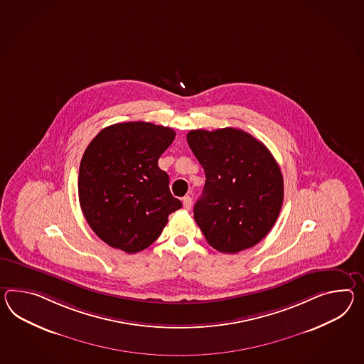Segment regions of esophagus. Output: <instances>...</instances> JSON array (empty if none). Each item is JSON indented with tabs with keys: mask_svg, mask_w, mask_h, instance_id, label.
I'll return each mask as SVG.
<instances>
[{
	"mask_svg": "<svg viewBox=\"0 0 364 364\" xmlns=\"http://www.w3.org/2000/svg\"><path fill=\"white\" fill-rule=\"evenodd\" d=\"M183 206H184V209H186V210H189L192 208V198L189 196L183 197Z\"/></svg>",
	"mask_w": 364,
	"mask_h": 364,
	"instance_id": "34e87169",
	"label": "esophagus"
}]
</instances>
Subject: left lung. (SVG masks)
Returning a JSON list of instances; mask_svg holds the SVG:
<instances>
[{
    "label": "left lung",
    "instance_id": "obj_1",
    "mask_svg": "<svg viewBox=\"0 0 364 364\" xmlns=\"http://www.w3.org/2000/svg\"><path fill=\"white\" fill-rule=\"evenodd\" d=\"M186 141L206 178L193 209L205 240L225 254L255 246L283 205V175L275 158L251 134L232 127L191 130Z\"/></svg>",
    "mask_w": 364,
    "mask_h": 364
}]
</instances>
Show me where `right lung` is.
I'll return each instance as SVG.
<instances>
[{"label":"right lung","instance_id":"obj_1","mask_svg":"<svg viewBox=\"0 0 364 364\" xmlns=\"http://www.w3.org/2000/svg\"><path fill=\"white\" fill-rule=\"evenodd\" d=\"M175 135L171 127L124 122L102 129L89 143L79 171L81 210L110 247L127 254L149 247L181 208L158 166Z\"/></svg>","mask_w":364,"mask_h":364}]
</instances>
